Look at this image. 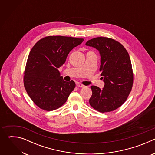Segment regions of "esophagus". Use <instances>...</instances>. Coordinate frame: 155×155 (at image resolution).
<instances>
[{
	"label": "esophagus",
	"instance_id": "1",
	"mask_svg": "<svg viewBox=\"0 0 155 155\" xmlns=\"http://www.w3.org/2000/svg\"><path fill=\"white\" fill-rule=\"evenodd\" d=\"M76 85H77V86L80 87H84V85H83L82 84H81V83H77Z\"/></svg>",
	"mask_w": 155,
	"mask_h": 155
}]
</instances>
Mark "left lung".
I'll return each instance as SVG.
<instances>
[{"label": "left lung", "instance_id": "obj_1", "mask_svg": "<svg viewBox=\"0 0 155 155\" xmlns=\"http://www.w3.org/2000/svg\"><path fill=\"white\" fill-rule=\"evenodd\" d=\"M86 45L99 51L101 75L105 83L102 90L91 86L90 104L99 112L114 111L126 101L132 90L133 72L129 55L120 43L107 37L92 38Z\"/></svg>", "mask_w": 155, "mask_h": 155}]
</instances>
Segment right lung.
Instances as JSON below:
<instances>
[{
  "label": "right lung",
  "mask_w": 155,
  "mask_h": 155,
  "mask_svg": "<svg viewBox=\"0 0 155 155\" xmlns=\"http://www.w3.org/2000/svg\"><path fill=\"white\" fill-rule=\"evenodd\" d=\"M83 38L48 36L38 40L29 54L24 76L25 89L39 108L51 111L61 107L74 90L73 80L65 81L58 68Z\"/></svg>",
  "instance_id": "obj_1"
}]
</instances>
